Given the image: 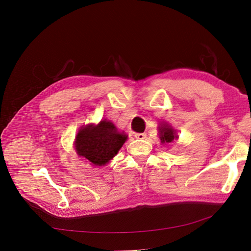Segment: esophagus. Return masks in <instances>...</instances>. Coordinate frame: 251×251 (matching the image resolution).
<instances>
[{
	"label": "esophagus",
	"instance_id": "esophagus-1",
	"mask_svg": "<svg viewBox=\"0 0 251 251\" xmlns=\"http://www.w3.org/2000/svg\"><path fill=\"white\" fill-rule=\"evenodd\" d=\"M135 138L139 139V140H143V139L147 138V134L146 133H136Z\"/></svg>",
	"mask_w": 251,
	"mask_h": 251
}]
</instances>
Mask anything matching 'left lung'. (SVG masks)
I'll return each mask as SVG.
<instances>
[{
  "instance_id": "8db88e82",
  "label": "left lung",
  "mask_w": 251,
  "mask_h": 251,
  "mask_svg": "<svg viewBox=\"0 0 251 251\" xmlns=\"http://www.w3.org/2000/svg\"><path fill=\"white\" fill-rule=\"evenodd\" d=\"M159 133L162 143L172 142L174 139L178 138V135L176 134V130H174L167 123H163L161 124V126H159Z\"/></svg>"
}]
</instances>
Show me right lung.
I'll return each mask as SVG.
<instances>
[{
    "label": "right lung",
    "mask_w": 251,
    "mask_h": 251,
    "mask_svg": "<svg viewBox=\"0 0 251 251\" xmlns=\"http://www.w3.org/2000/svg\"><path fill=\"white\" fill-rule=\"evenodd\" d=\"M127 137L104 119L98 125L81 127L75 138V150L79 156L85 157L92 166H103L120 151Z\"/></svg>",
    "instance_id": "add662e5"
}]
</instances>
